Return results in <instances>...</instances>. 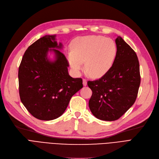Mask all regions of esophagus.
<instances>
[{
    "instance_id": "esophagus-1",
    "label": "esophagus",
    "mask_w": 159,
    "mask_h": 159,
    "mask_svg": "<svg viewBox=\"0 0 159 159\" xmlns=\"http://www.w3.org/2000/svg\"><path fill=\"white\" fill-rule=\"evenodd\" d=\"M83 85H84V86H86L87 85V81L85 79L83 80Z\"/></svg>"
}]
</instances>
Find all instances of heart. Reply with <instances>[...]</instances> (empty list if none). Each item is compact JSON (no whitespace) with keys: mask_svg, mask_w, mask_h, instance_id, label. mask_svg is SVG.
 <instances>
[{"mask_svg":"<svg viewBox=\"0 0 159 159\" xmlns=\"http://www.w3.org/2000/svg\"><path fill=\"white\" fill-rule=\"evenodd\" d=\"M68 61L72 69L79 73L84 68L94 78H100L111 68L115 61L117 47L112 39L102 36L89 35L75 39Z\"/></svg>","mask_w":159,"mask_h":159,"instance_id":"b5f03b06","label":"heart"}]
</instances>
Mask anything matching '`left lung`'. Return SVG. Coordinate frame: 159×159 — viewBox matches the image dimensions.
I'll use <instances>...</instances> for the list:
<instances>
[{
    "instance_id": "8db88e82",
    "label": "left lung",
    "mask_w": 159,
    "mask_h": 159,
    "mask_svg": "<svg viewBox=\"0 0 159 159\" xmlns=\"http://www.w3.org/2000/svg\"><path fill=\"white\" fill-rule=\"evenodd\" d=\"M117 53L110 70L99 80L88 81L92 92L89 106L97 119L112 121L134 104L140 85L136 52L120 36L116 39Z\"/></svg>"
}]
</instances>
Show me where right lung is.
I'll return each instance as SVG.
<instances>
[{"label":"right lung","instance_id":"add662e5","mask_svg":"<svg viewBox=\"0 0 159 159\" xmlns=\"http://www.w3.org/2000/svg\"><path fill=\"white\" fill-rule=\"evenodd\" d=\"M55 36L46 35L30 45L18 71L21 102L32 116L43 120L62 115L72 97L83 87L81 78H73L68 74L69 63L57 49L62 45L57 43ZM49 51L54 53V61L48 59Z\"/></svg>","mask_w":159,"mask_h":159}]
</instances>
